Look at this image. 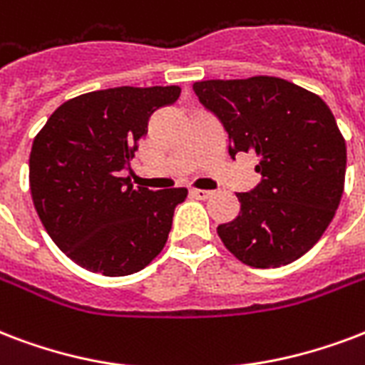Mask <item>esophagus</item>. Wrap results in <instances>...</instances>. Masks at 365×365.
<instances>
[{
  "label": "esophagus",
  "mask_w": 365,
  "mask_h": 365,
  "mask_svg": "<svg viewBox=\"0 0 365 365\" xmlns=\"http://www.w3.org/2000/svg\"><path fill=\"white\" fill-rule=\"evenodd\" d=\"M189 193H191V197H195V199H201V201H205V199H208V197L212 195V191H207V189H191Z\"/></svg>",
  "instance_id": "1"
}]
</instances>
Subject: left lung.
Returning <instances> with one entry per match:
<instances>
[{
  "label": "left lung",
  "instance_id": "8db88e82",
  "mask_svg": "<svg viewBox=\"0 0 365 365\" xmlns=\"http://www.w3.org/2000/svg\"><path fill=\"white\" fill-rule=\"evenodd\" d=\"M199 101L227 132L230 157L257 153L262 176L237 193L239 216L220 224L233 257L279 268L312 249L335 216L344 189L346 145L324 99L274 76L195 82Z\"/></svg>",
  "mask_w": 365,
  "mask_h": 365
}]
</instances>
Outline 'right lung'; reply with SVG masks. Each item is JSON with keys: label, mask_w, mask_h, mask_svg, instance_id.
Instances as JSON below:
<instances>
[{"label": "right lung", "mask_w": 365, "mask_h": 365, "mask_svg": "<svg viewBox=\"0 0 365 365\" xmlns=\"http://www.w3.org/2000/svg\"><path fill=\"white\" fill-rule=\"evenodd\" d=\"M178 86L110 88L63 103L34 138L30 193L41 224L66 257L96 274L143 269L164 249L185 187H133L130 168L149 116Z\"/></svg>", "instance_id": "1"}]
</instances>
